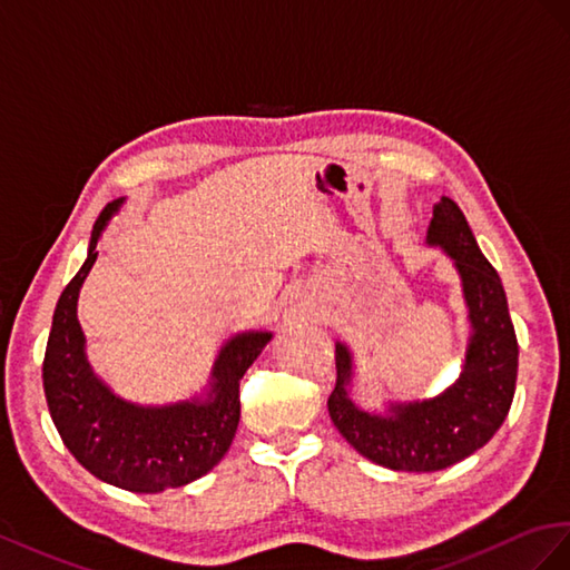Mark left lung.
I'll return each instance as SVG.
<instances>
[{
    "mask_svg": "<svg viewBox=\"0 0 570 570\" xmlns=\"http://www.w3.org/2000/svg\"><path fill=\"white\" fill-rule=\"evenodd\" d=\"M428 243L442 248L461 276L470 320L461 377L434 399L392 403L384 415L367 413L348 396L353 355L336 344V386L327 401L336 430L357 453L405 473L444 470L482 449L507 420L518 377V341L507 294L451 198L434 205Z\"/></svg>",
    "mask_w": 570,
    "mask_h": 570,
    "instance_id": "left-lung-1",
    "label": "left lung"
}]
</instances>
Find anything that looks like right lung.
Segmentation results:
<instances>
[{
  "mask_svg": "<svg viewBox=\"0 0 570 570\" xmlns=\"http://www.w3.org/2000/svg\"><path fill=\"white\" fill-rule=\"evenodd\" d=\"M121 203L124 198L109 203L97 217L86 263L57 301L42 384L61 442L80 465L121 490L157 494L203 478L229 451L240 417V377L263 353L272 332H243L226 341L207 399L138 405L114 394L88 363L76 305L97 259V240Z\"/></svg>",
  "mask_w": 570,
  "mask_h": 570,
  "instance_id": "add662e5",
  "label": "right lung"
}]
</instances>
